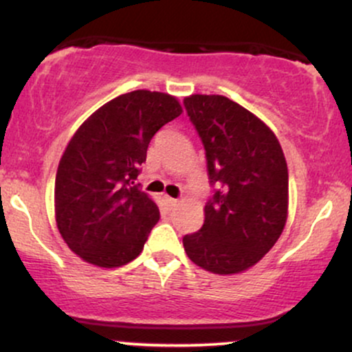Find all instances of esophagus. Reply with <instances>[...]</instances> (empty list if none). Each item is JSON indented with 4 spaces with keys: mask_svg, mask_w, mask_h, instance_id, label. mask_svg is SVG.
Masks as SVG:
<instances>
[{
    "mask_svg": "<svg viewBox=\"0 0 352 352\" xmlns=\"http://www.w3.org/2000/svg\"><path fill=\"white\" fill-rule=\"evenodd\" d=\"M165 201H167L168 208H173V207H177V205H179V200L172 199V197H165Z\"/></svg>",
    "mask_w": 352,
    "mask_h": 352,
    "instance_id": "1",
    "label": "esophagus"
}]
</instances>
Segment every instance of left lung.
Masks as SVG:
<instances>
[{
  "mask_svg": "<svg viewBox=\"0 0 352 352\" xmlns=\"http://www.w3.org/2000/svg\"><path fill=\"white\" fill-rule=\"evenodd\" d=\"M184 104L204 142L210 184L220 187L184 248L210 273H243L273 248L288 220L285 153L260 117L225 96L192 94Z\"/></svg>",
  "mask_w": 352,
  "mask_h": 352,
  "instance_id": "left-lung-1",
  "label": "left lung"
}]
</instances>
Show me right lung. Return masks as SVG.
Segmentation results:
<instances>
[{"label":"right lung","instance_id":"1","mask_svg":"<svg viewBox=\"0 0 352 352\" xmlns=\"http://www.w3.org/2000/svg\"><path fill=\"white\" fill-rule=\"evenodd\" d=\"M182 112L175 96L139 89L109 100L71 137L56 173L54 217L80 260L117 268L142 252L160 213L134 180L152 137Z\"/></svg>","mask_w":352,"mask_h":352}]
</instances>
